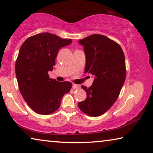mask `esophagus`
I'll list each match as a JSON object with an SVG mask.
<instances>
[{"instance_id":"34e87169","label":"esophagus","mask_w":153,"mask_h":153,"mask_svg":"<svg viewBox=\"0 0 153 153\" xmlns=\"http://www.w3.org/2000/svg\"><path fill=\"white\" fill-rule=\"evenodd\" d=\"M72 88L74 89V90H79V89L81 88V86L79 85H76V84H73V85H72Z\"/></svg>"}]
</instances>
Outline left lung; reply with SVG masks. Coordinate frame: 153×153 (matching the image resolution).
Instances as JSON below:
<instances>
[{
    "label": "left lung",
    "mask_w": 153,
    "mask_h": 153,
    "mask_svg": "<svg viewBox=\"0 0 153 153\" xmlns=\"http://www.w3.org/2000/svg\"><path fill=\"white\" fill-rule=\"evenodd\" d=\"M79 43L85 54V73L94 75V80L89 88L81 86L87 98L78 106L89 116H99L114 104L125 81L124 55L119 44L102 35H91Z\"/></svg>",
    "instance_id": "1"
}]
</instances>
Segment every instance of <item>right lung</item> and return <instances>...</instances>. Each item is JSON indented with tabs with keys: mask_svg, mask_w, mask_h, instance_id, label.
I'll return each instance as SVG.
<instances>
[{
	"mask_svg": "<svg viewBox=\"0 0 153 153\" xmlns=\"http://www.w3.org/2000/svg\"><path fill=\"white\" fill-rule=\"evenodd\" d=\"M72 42L50 33H42L26 39L16 62V75L23 98L35 112L52 114L60 107L63 96L71 90L69 81L50 79L61 48Z\"/></svg>",
	"mask_w": 153,
	"mask_h": 153,
	"instance_id": "obj_1",
	"label": "right lung"
}]
</instances>
